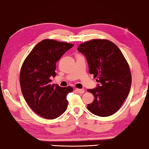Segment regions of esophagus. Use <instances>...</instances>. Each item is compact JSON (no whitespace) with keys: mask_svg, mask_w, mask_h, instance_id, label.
Returning <instances> with one entry per match:
<instances>
[{"mask_svg":"<svg viewBox=\"0 0 149 149\" xmlns=\"http://www.w3.org/2000/svg\"><path fill=\"white\" fill-rule=\"evenodd\" d=\"M76 91L77 92H79V93H83L84 92H85V90L83 89H76Z\"/></svg>","mask_w":149,"mask_h":149,"instance_id":"1","label":"esophagus"}]
</instances>
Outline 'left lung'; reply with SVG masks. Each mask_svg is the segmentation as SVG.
Masks as SVG:
<instances>
[{
  "label": "left lung",
  "mask_w": 149,
  "mask_h": 149,
  "mask_svg": "<svg viewBox=\"0 0 149 149\" xmlns=\"http://www.w3.org/2000/svg\"><path fill=\"white\" fill-rule=\"evenodd\" d=\"M77 50L85 56L90 74L100 83L87 90L95 97L87 109L101 117L115 113L128 97L132 83L130 67L122 52L111 41L101 39L82 43Z\"/></svg>",
  "instance_id": "left-lung-1"
}]
</instances>
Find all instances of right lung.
<instances>
[{"instance_id": "add662e5", "label": "right lung", "mask_w": 149, "mask_h": 149, "mask_svg": "<svg viewBox=\"0 0 149 149\" xmlns=\"http://www.w3.org/2000/svg\"><path fill=\"white\" fill-rule=\"evenodd\" d=\"M74 45L54 40H42L34 47L21 68L20 86L23 95L32 110L46 119L53 120L66 110V97L72 87L52 84L56 75V64Z\"/></svg>"}]
</instances>
